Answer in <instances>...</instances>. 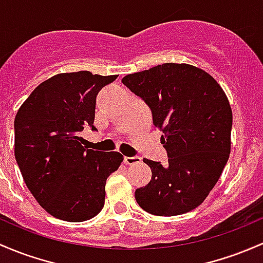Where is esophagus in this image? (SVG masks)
Here are the masks:
<instances>
[{
	"label": "esophagus",
	"instance_id": "1",
	"mask_svg": "<svg viewBox=\"0 0 263 263\" xmlns=\"http://www.w3.org/2000/svg\"><path fill=\"white\" fill-rule=\"evenodd\" d=\"M124 164L126 165H136V164H141V157L140 156H134V157H128L124 156Z\"/></svg>",
	"mask_w": 263,
	"mask_h": 263
}]
</instances>
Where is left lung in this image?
I'll list each match as a JSON object with an SVG mask.
<instances>
[{
  "label": "left lung",
  "mask_w": 263,
  "mask_h": 263,
  "mask_svg": "<svg viewBox=\"0 0 263 263\" xmlns=\"http://www.w3.org/2000/svg\"><path fill=\"white\" fill-rule=\"evenodd\" d=\"M122 83L148 104L168 156L166 166L143 159L153 178L136 190V201L160 217L193 211L212 192L231 154L233 117L224 90L203 69L176 63L128 74Z\"/></svg>",
  "instance_id": "left-lung-1"
}]
</instances>
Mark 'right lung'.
Instances as JSON below:
<instances>
[{
	"label": "right lung",
	"mask_w": 263,
	"mask_h": 263,
	"mask_svg": "<svg viewBox=\"0 0 263 263\" xmlns=\"http://www.w3.org/2000/svg\"><path fill=\"white\" fill-rule=\"evenodd\" d=\"M117 76L60 73L39 84L15 117V159L25 184L49 214L83 222L102 211L120 153L93 151L79 134L93 126L96 98Z\"/></svg>",
	"instance_id": "1"
}]
</instances>
